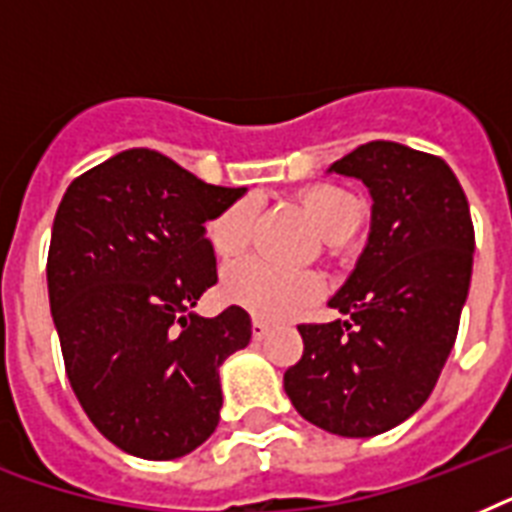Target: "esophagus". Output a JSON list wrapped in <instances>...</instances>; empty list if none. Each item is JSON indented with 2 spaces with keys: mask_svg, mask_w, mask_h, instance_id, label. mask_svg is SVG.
Listing matches in <instances>:
<instances>
[{
  "mask_svg": "<svg viewBox=\"0 0 512 512\" xmlns=\"http://www.w3.org/2000/svg\"><path fill=\"white\" fill-rule=\"evenodd\" d=\"M268 332H271V327H268V321H263V319H252V337H255V340H263L265 335H268Z\"/></svg>",
  "mask_w": 512,
  "mask_h": 512,
  "instance_id": "1",
  "label": "esophagus"
}]
</instances>
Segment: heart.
<instances>
[{
	"mask_svg": "<svg viewBox=\"0 0 512 512\" xmlns=\"http://www.w3.org/2000/svg\"><path fill=\"white\" fill-rule=\"evenodd\" d=\"M300 204L327 241L350 239L361 225L364 209L350 191L335 183H319L300 193ZM257 207L252 199H236L207 223V241L217 257H236L255 231ZM321 292V279L311 271H289L244 257L223 273V297L257 319H284L303 311Z\"/></svg>",
	"mask_w": 512,
	"mask_h": 512,
	"instance_id": "obj_1",
	"label": "heart"
}]
</instances>
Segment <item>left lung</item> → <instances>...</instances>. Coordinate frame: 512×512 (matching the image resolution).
<instances>
[{"label": "left lung", "mask_w": 512, "mask_h": 512, "mask_svg": "<svg viewBox=\"0 0 512 512\" xmlns=\"http://www.w3.org/2000/svg\"><path fill=\"white\" fill-rule=\"evenodd\" d=\"M372 193V231L329 305L348 319L300 324L303 358L284 390L305 420L348 438L412 417L452 353L476 233L460 180L441 156L372 140L332 164Z\"/></svg>", "instance_id": "1"}]
</instances>
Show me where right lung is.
Listing matches in <instances>:
<instances>
[{"label": "right lung", "mask_w": 512, "mask_h": 512, "mask_svg": "<svg viewBox=\"0 0 512 512\" xmlns=\"http://www.w3.org/2000/svg\"><path fill=\"white\" fill-rule=\"evenodd\" d=\"M244 188L209 185L151 148H130L68 185L47 255L52 321L79 404L122 452L175 460L220 420V364L252 324L231 305L191 308L217 284L204 223Z\"/></svg>", "instance_id": "1"}]
</instances>
